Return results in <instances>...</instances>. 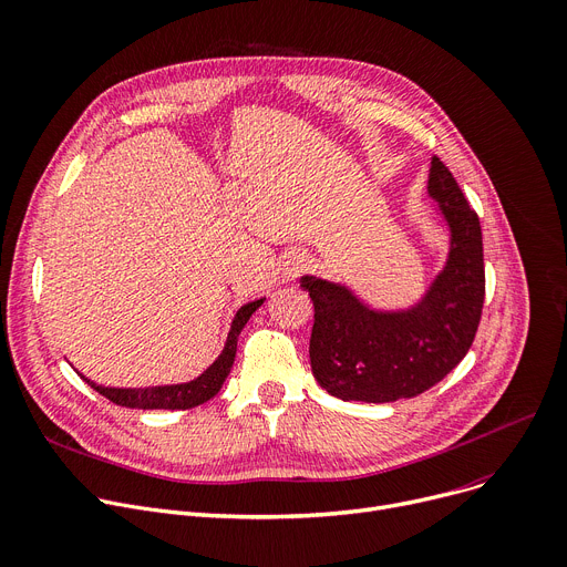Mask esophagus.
Wrapping results in <instances>:
<instances>
[{
	"label": "esophagus",
	"instance_id": "1",
	"mask_svg": "<svg viewBox=\"0 0 567 567\" xmlns=\"http://www.w3.org/2000/svg\"><path fill=\"white\" fill-rule=\"evenodd\" d=\"M310 267V259L303 252H293L287 261H285V278H296L298 274H303Z\"/></svg>",
	"mask_w": 567,
	"mask_h": 567
}]
</instances>
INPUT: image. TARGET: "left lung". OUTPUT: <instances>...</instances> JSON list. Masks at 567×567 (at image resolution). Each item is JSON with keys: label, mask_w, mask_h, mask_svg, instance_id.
Listing matches in <instances>:
<instances>
[{"label": "left lung", "mask_w": 567, "mask_h": 567, "mask_svg": "<svg viewBox=\"0 0 567 567\" xmlns=\"http://www.w3.org/2000/svg\"><path fill=\"white\" fill-rule=\"evenodd\" d=\"M429 196L449 228V255L420 303L373 310L344 285L300 278L315 303L312 373L337 399L390 403L417 396L440 383L474 342L485 296L481 223L437 157L431 159Z\"/></svg>", "instance_id": "left-lung-1"}]
</instances>
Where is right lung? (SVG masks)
I'll return each instance as SVG.
<instances>
[{"mask_svg": "<svg viewBox=\"0 0 567 567\" xmlns=\"http://www.w3.org/2000/svg\"><path fill=\"white\" fill-rule=\"evenodd\" d=\"M264 303V298L252 300V303H246L237 310L228 339H225V347L220 351V355L198 375V379L188 381V383H179V385H159V388H102L95 385L93 381H89L86 375L82 379L102 396H106L109 401H113L116 405H125V408H138V410H186V408H196L205 401H209L212 396L218 394V390L223 388L225 379L233 369L235 355H237V337L244 330V326L248 323V319L252 317V312Z\"/></svg>", "mask_w": 567, "mask_h": 567, "instance_id": "1", "label": "right lung"}]
</instances>
